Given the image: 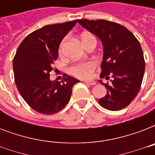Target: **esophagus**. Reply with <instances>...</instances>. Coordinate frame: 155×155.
I'll list each match as a JSON object with an SVG mask.
<instances>
[{"instance_id":"esophagus-1","label":"esophagus","mask_w":155,"mask_h":155,"mask_svg":"<svg viewBox=\"0 0 155 155\" xmlns=\"http://www.w3.org/2000/svg\"><path fill=\"white\" fill-rule=\"evenodd\" d=\"M84 83L86 84H89V85H95L97 83L95 82V81H84Z\"/></svg>"}]
</instances>
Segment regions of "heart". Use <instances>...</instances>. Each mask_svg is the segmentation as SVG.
Listing matches in <instances>:
<instances>
[{
	"label": "heart",
	"mask_w": 155,
	"mask_h": 155,
	"mask_svg": "<svg viewBox=\"0 0 155 155\" xmlns=\"http://www.w3.org/2000/svg\"><path fill=\"white\" fill-rule=\"evenodd\" d=\"M89 41H96L97 42V39L93 35H90V34H83L81 35V42H82L83 44L84 45L86 42H89ZM63 43H64V40L60 45V51L63 48ZM96 66H97V64L93 61H88V62H85V63H79L72 66L70 68V72L73 75H75L78 78L87 79V78L91 77L92 72L94 71L95 68H96Z\"/></svg>",
	"instance_id": "b5f03b06"
}]
</instances>
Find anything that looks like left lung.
<instances>
[{
	"instance_id": "obj_1",
	"label": "left lung",
	"mask_w": 155,
	"mask_h": 155,
	"mask_svg": "<svg viewBox=\"0 0 155 155\" xmlns=\"http://www.w3.org/2000/svg\"><path fill=\"white\" fill-rule=\"evenodd\" d=\"M77 21L101 41L103 58L101 79L113 77L104 84L107 94L98 101L103 108L118 111L128 106L139 92L145 72V60L139 42L125 26L106 20Z\"/></svg>"
}]
</instances>
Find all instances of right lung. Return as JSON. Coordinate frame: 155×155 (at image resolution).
Listing matches in <instances>:
<instances>
[{
	"label": "right lung",
	"instance_id": "obj_1",
	"mask_svg": "<svg viewBox=\"0 0 155 155\" xmlns=\"http://www.w3.org/2000/svg\"><path fill=\"white\" fill-rule=\"evenodd\" d=\"M77 21L47 25L25 37L13 61L14 79L21 96L38 113L51 115L69 102L73 86L80 80L66 75L62 81L50 79L61 41Z\"/></svg>",
	"mask_w": 155,
	"mask_h": 155
}]
</instances>
